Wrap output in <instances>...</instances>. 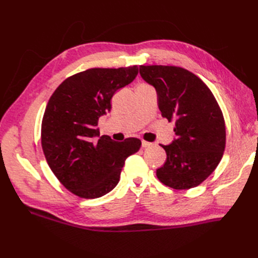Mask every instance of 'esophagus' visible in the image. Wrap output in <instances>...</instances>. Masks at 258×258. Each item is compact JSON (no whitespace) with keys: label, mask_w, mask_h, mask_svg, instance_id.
I'll return each mask as SVG.
<instances>
[{"label":"esophagus","mask_w":258,"mask_h":258,"mask_svg":"<svg viewBox=\"0 0 258 258\" xmlns=\"http://www.w3.org/2000/svg\"><path fill=\"white\" fill-rule=\"evenodd\" d=\"M153 143H151V142H147V141H142V146L143 147H150L152 146Z\"/></svg>","instance_id":"1"}]
</instances>
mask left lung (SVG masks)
<instances>
[{"label":"left lung","mask_w":258,"mask_h":258,"mask_svg":"<svg viewBox=\"0 0 258 258\" xmlns=\"http://www.w3.org/2000/svg\"><path fill=\"white\" fill-rule=\"evenodd\" d=\"M140 73L156 89L162 116L175 119L176 139L162 145L167 160L156 176L174 189L195 187L215 171L225 151L222 109L204 82L183 68L141 65Z\"/></svg>","instance_id":"8db88e82"}]
</instances>
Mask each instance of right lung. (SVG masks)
Returning <instances> with one entry per match:
<instances>
[{
    "label": "right lung",
    "instance_id": "obj_1",
    "mask_svg": "<svg viewBox=\"0 0 258 258\" xmlns=\"http://www.w3.org/2000/svg\"><path fill=\"white\" fill-rule=\"evenodd\" d=\"M138 65L89 69L64 80L48 100L41 126L42 149L56 178L82 199H97L117 185L125 160L139 139H98V118L112 108L114 93L130 84Z\"/></svg>",
    "mask_w": 258,
    "mask_h": 258
}]
</instances>
